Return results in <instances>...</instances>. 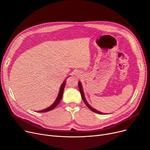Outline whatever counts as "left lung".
<instances>
[{"label": "left lung", "mask_w": 150, "mask_h": 150, "mask_svg": "<svg viewBox=\"0 0 150 150\" xmlns=\"http://www.w3.org/2000/svg\"><path fill=\"white\" fill-rule=\"evenodd\" d=\"M79 91L81 92V97H82V100L83 101V102L85 103V104L87 105V106L88 108L91 110V111H92L93 112H97L98 114H100V115H103V112H100L99 111L96 110L95 109L93 108H92L91 105H88V103L87 102V101H86V100L85 98V97H84V94H83V90H82V85H81V82H79Z\"/></svg>", "instance_id": "1"}]
</instances>
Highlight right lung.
Instances as JSON below:
<instances>
[{"label":"right lung","mask_w":150,"mask_h":150,"mask_svg":"<svg viewBox=\"0 0 150 150\" xmlns=\"http://www.w3.org/2000/svg\"><path fill=\"white\" fill-rule=\"evenodd\" d=\"M65 81H64V82L62 83V86H61L60 90H59V92L58 95V97H57L56 100L55 101V102L53 103L50 106H49V108H47L44 109V110H40V111H38V112H45L49 111H50V110H53V109H54L59 104V103L60 102V101L62 100V97H63L64 88L65 84H66Z\"/></svg>","instance_id":"right-lung-1"}]
</instances>
